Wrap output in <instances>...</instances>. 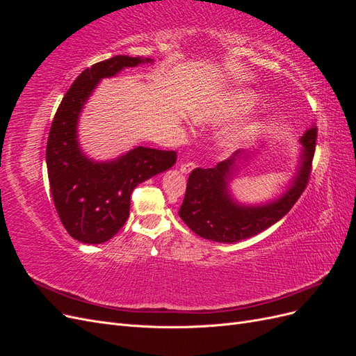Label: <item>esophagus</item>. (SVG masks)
<instances>
[{
  "label": "esophagus",
  "mask_w": 356,
  "mask_h": 356,
  "mask_svg": "<svg viewBox=\"0 0 356 356\" xmlns=\"http://www.w3.org/2000/svg\"><path fill=\"white\" fill-rule=\"evenodd\" d=\"M195 169V163H181L179 165V170L182 174H190V172Z\"/></svg>",
  "instance_id": "34e87169"
}]
</instances>
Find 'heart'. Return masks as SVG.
<instances>
[{
  "label": "heart",
  "instance_id": "1",
  "mask_svg": "<svg viewBox=\"0 0 356 356\" xmlns=\"http://www.w3.org/2000/svg\"><path fill=\"white\" fill-rule=\"evenodd\" d=\"M254 104V95L248 90H241V92H234L232 93L227 99H225L222 104H220L217 108H213L208 113H202L197 120L199 122H220L224 120L236 113L243 111ZM243 138V134L236 132V134H225L220 138L218 145L224 149L233 148L239 144L241 139Z\"/></svg>",
  "mask_w": 356,
  "mask_h": 356
}]
</instances>
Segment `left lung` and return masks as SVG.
Here are the masks:
<instances>
[{
	"instance_id": "left-lung-1",
	"label": "left lung",
	"mask_w": 356,
	"mask_h": 356,
	"mask_svg": "<svg viewBox=\"0 0 356 356\" xmlns=\"http://www.w3.org/2000/svg\"><path fill=\"white\" fill-rule=\"evenodd\" d=\"M300 144L297 170L288 188L279 197L260 204L241 203L230 191L232 179L255 152H238L215 168L195 169L188 177L186 197L178 212L181 220L200 238L220 243L241 242L268 229L285 217L307 186L316 147V126L307 129Z\"/></svg>"
}]
</instances>
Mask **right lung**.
Instances as JSON below:
<instances>
[{
    "mask_svg": "<svg viewBox=\"0 0 356 356\" xmlns=\"http://www.w3.org/2000/svg\"><path fill=\"white\" fill-rule=\"evenodd\" d=\"M153 62L118 55L86 68L63 96L51 122L46 149L51 197L63 227L81 243L110 241L129 217L134 188L177 161L175 152L147 147L96 161L84 154L79 141L80 114L99 81L124 68Z\"/></svg>",
    "mask_w": 356,
    "mask_h": 356,
    "instance_id": "right-lung-1",
    "label": "right lung"
}]
</instances>
